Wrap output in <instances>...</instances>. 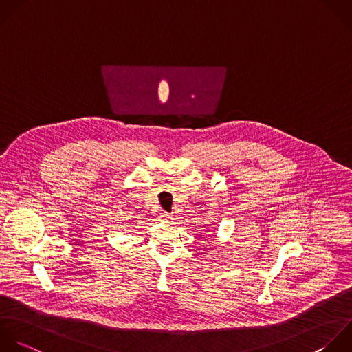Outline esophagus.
Returning <instances> with one entry per match:
<instances>
[{"mask_svg":"<svg viewBox=\"0 0 352 352\" xmlns=\"http://www.w3.org/2000/svg\"><path fill=\"white\" fill-rule=\"evenodd\" d=\"M160 219H161V221H164V223H169V221L173 220V216H172L170 213H168V212H161Z\"/></svg>","mask_w":352,"mask_h":352,"instance_id":"34e87169","label":"esophagus"}]
</instances>
